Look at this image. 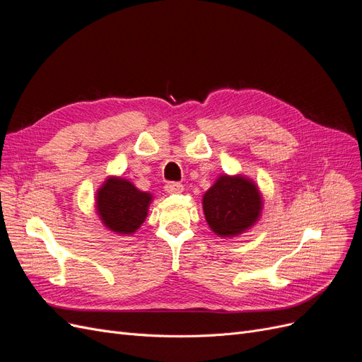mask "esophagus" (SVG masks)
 Wrapping results in <instances>:
<instances>
[{
    "label": "esophagus",
    "mask_w": 362,
    "mask_h": 362,
    "mask_svg": "<svg viewBox=\"0 0 362 362\" xmlns=\"http://www.w3.org/2000/svg\"><path fill=\"white\" fill-rule=\"evenodd\" d=\"M164 190H166V193H170V194L181 193L184 190V185L181 182H168L166 185H164Z\"/></svg>",
    "instance_id": "34e87169"
}]
</instances>
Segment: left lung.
Segmentation results:
<instances>
[{"label": "left lung", "mask_w": 362, "mask_h": 362, "mask_svg": "<svg viewBox=\"0 0 362 362\" xmlns=\"http://www.w3.org/2000/svg\"><path fill=\"white\" fill-rule=\"evenodd\" d=\"M205 221L218 237H235L254 226L262 198L255 182L243 175H221L202 198Z\"/></svg>", "instance_id": "8db88e82"}]
</instances>
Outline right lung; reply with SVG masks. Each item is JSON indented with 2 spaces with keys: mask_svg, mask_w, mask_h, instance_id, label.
<instances>
[{
  "mask_svg": "<svg viewBox=\"0 0 362 362\" xmlns=\"http://www.w3.org/2000/svg\"><path fill=\"white\" fill-rule=\"evenodd\" d=\"M96 211L110 231L128 235L145 222L152 194L124 178L108 177L96 193Z\"/></svg>",
  "mask_w": 362,
  "mask_h": 362,
  "instance_id": "1",
  "label": "right lung"
}]
</instances>
